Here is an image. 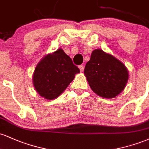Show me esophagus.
<instances>
[{
  "label": "esophagus",
  "mask_w": 149,
  "mask_h": 149,
  "mask_svg": "<svg viewBox=\"0 0 149 149\" xmlns=\"http://www.w3.org/2000/svg\"><path fill=\"white\" fill-rule=\"evenodd\" d=\"M78 68H79L80 72H83V70H84V66H83V65H80V66H78Z\"/></svg>",
  "instance_id": "34e87169"
}]
</instances>
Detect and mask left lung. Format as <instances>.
<instances>
[{
	"label": "left lung",
	"instance_id": "obj_1",
	"mask_svg": "<svg viewBox=\"0 0 149 149\" xmlns=\"http://www.w3.org/2000/svg\"><path fill=\"white\" fill-rule=\"evenodd\" d=\"M84 74L95 93L103 98L111 99L125 88L129 74L125 66L102 49L92 51L85 65Z\"/></svg>",
	"mask_w": 149,
	"mask_h": 149
}]
</instances>
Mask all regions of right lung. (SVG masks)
Here are the masks:
<instances>
[{
  "label": "right lung",
  "instance_id": "add662e5",
  "mask_svg": "<svg viewBox=\"0 0 149 149\" xmlns=\"http://www.w3.org/2000/svg\"><path fill=\"white\" fill-rule=\"evenodd\" d=\"M80 69L61 48L39 61L33 75L35 90L46 100L56 99L74 79Z\"/></svg>",
  "mask_w": 149,
  "mask_h": 149
}]
</instances>
